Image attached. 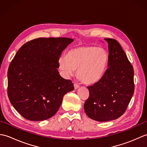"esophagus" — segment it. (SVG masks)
Returning a JSON list of instances; mask_svg holds the SVG:
<instances>
[{"label":"esophagus","instance_id":"obj_1","mask_svg":"<svg viewBox=\"0 0 147 147\" xmlns=\"http://www.w3.org/2000/svg\"><path fill=\"white\" fill-rule=\"evenodd\" d=\"M74 89L75 90H76V89H78L80 87V86L78 85V84H76V83H74Z\"/></svg>","mask_w":147,"mask_h":147}]
</instances>
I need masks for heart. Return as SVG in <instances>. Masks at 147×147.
<instances>
[{"instance_id": "b5f03b06", "label": "heart", "mask_w": 147, "mask_h": 147, "mask_svg": "<svg viewBox=\"0 0 147 147\" xmlns=\"http://www.w3.org/2000/svg\"><path fill=\"white\" fill-rule=\"evenodd\" d=\"M109 54L104 49L95 46H80L71 49L67 56L59 59V67L65 76L77 74L83 82L94 83L102 78L107 67Z\"/></svg>"}]
</instances>
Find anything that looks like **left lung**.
Listing matches in <instances>:
<instances>
[{
	"label": "left lung",
	"mask_w": 147,
	"mask_h": 147,
	"mask_svg": "<svg viewBox=\"0 0 147 147\" xmlns=\"http://www.w3.org/2000/svg\"><path fill=\"white\" fill-rule=\"evenodd\" d=\"M104 39L108 43V67L98 82L88 86L90 96L84 104L86 114L100 122L121 116L135 90L133 67L125 52L117 40Z\"/></svg>",
	"instance_id": "1"
}]
</instances>
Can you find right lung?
I'll return each instance as SVG.
<instances>
[{
	"label": "right lung",
	"instance_id": "1",
	"mask_svg": "<svg viewBox=\"0 0 147 147\" xmlns=\"http://www.w3.org/2000/svg\"><path fill=\"white\" fill-rule=\"evenodd\" d=\"M74 41L69 38H39L21 47L8 69L7 94L24 118L46 120L59 110L65 94L74 90L59 73V59Z\"/></svg>",
	"mask_w": 147,
	"mask_h": 147
}]
</instances>
